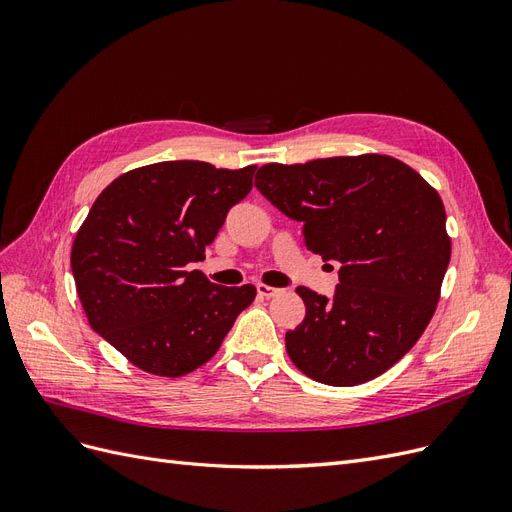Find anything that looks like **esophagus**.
I'll return each instance as SVG.
<instances>
[{"label":"esophagus","instance_id":"34e87169","mask_svg":"<svg viewBox=\"0 0 512 512\" xmlns=\"http://www.w3.org/2000/svg\"><path fill=\"white\" fill-rule=\"evenodd\" d=\"M256 292L260 294V297L271 299V297H277V294H280L282 290H280V288H273V286H267V284H258V286H256Z\"/></svg>","mask_w":512,"mask_h":512}]
</instances>
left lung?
Wrapping results in <instances>:
<instances>
[{"label":"left lung","instance_id":"obj_1","mask_svg":"<svg viewBox=\"0 0 512 512\" xmlns=\"http://www.w3.org/2000/svg\"><path fill=\"white\" fill-rule=\"evenodd\" d=\"M256 188L303 224L309 252L337 260L333 297L299 286L305 318L286 333L303 374L354 386L384 374L423 335L451 260L442 198L389 156L265 164Z\"/></svg>","mask_w":512,"mask_h":512}]
</instances>
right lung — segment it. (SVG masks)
<instances>
[{
    "label": "right lung",
    "instance_id": "obj_1",
    "mask_svg": "<svg viewBox=\"0 0 512 512\" xmlns=\"http://www.w3.org/2000/svg\"><path fill=\"white\" fill-rule=\"evenodd\" d=\"M254 170L196 160L134 168L96 198L76 232L70 265L91 329L138 369L190 374L254 301L252 284L218 286L188 271L250 194Z\"/></svg>",
    "mask_w": 512,
    "mask_h": 512
}]
</instances>
